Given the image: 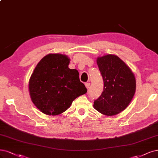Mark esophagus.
<instances>
[{
    "label": "esophagus",
    "mask_w": 158,
    "mask_h": 158,
    "mask_svg": "<svg viewBox=\"0 0 158 158\" xmlns=\"http://www.w3.org/2000/svg\"><path fill=\"white\" fill-rule=\"evenodd\" d=\"M85 87H86V88L88 89V88H89V86H90V83L87 82V83L85 84Z\"/></svg>",
    "instance_id": "34e87169"
}]
</instances>
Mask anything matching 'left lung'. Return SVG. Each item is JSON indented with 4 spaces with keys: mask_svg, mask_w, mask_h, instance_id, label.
Returning a JSON list of instances; mask_svg holds the SVG:
<instances>
[{
    "mask_svg": "<svg viewBox=\"0 0 158 158\" xmlns=\"http://www.w3.org/2000/svg\"><path fill=\"white\" fill-rule=\"evenodd\" d=\"M104 81L101 96L94 101V106L106 116L122 112L131 102L136 90V80L131 70L120 58L108 55L97 59Z\"/></svg>",
    "mask_w": 158,
    "mask_h": 158,
    "instance_id": "obj_1",
    "label": "left lung"
}]
</instances>
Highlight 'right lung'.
<instances>
[{
	"instance_id": "right-lung-1",
	"label": "right lung",
	"mask_w": 158,
	"mask_h": 158,
	"mask_svg": "<svg viewBox=\"0 0 158 158\" xmlns=\"http://www.w3.org/2000/svg\"><path fill=\"white\" fill-rule=\"evenodd\" d=\"M70 59L59 53H50L37 64L29 82L31 99L46 115L56 116L66 111L87 89L77 69H70Z\"/></svg>"
}]
</instances>
